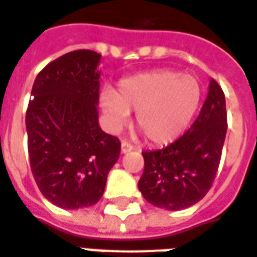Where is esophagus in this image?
Returning <instances> with one entry per match:
<instances>
[{"label":"esophagus","mask_w":257,"mask_h":257,"mask_svg":"<svg viewBox=\"0 0 257 257\" xmlns=\"http://www.w3.org/2000/svg\"><path fill=\"white\" fill-rule=\"evenodd\" d=\"M133 149H134V147H133L131 144H128V142H121V153H128V152H131Z\"/></svg>","instance_id":"obj_1"}]
</instances>
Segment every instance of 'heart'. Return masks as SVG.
Wrapping results in <instances>:
<instances>
[{"mask_svg": "<svg viewBox=\"0 0 257 257\" xmlns=\"http://www.w3.org/2000/svg\"><path fill=\"white\" fill-rule=\"evenodd\" d=\"M201 101V87L192 75L156 69L123 79L117 91L101 93V108L112 126H121L137 110L138 128L152 144L163 145L182 136Z\"/></svg>", "mask_w": 257, "mask_h": 257, "instance_id": "obj_1", "label": "heart"}]
</instances>
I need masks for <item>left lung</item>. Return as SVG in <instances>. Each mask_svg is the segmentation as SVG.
I'll return each mask as SVG.
<instances>
[{"label": "left lung", "mask_w": 257, "mask_h": 257, "mask_svg": "<svg viewBox=\"0 0 257 257\" xmlns=\"http://www.w3.org/2000/svg\"><path fill=\"white\" fill-rule=\"evenodd\" d=\"M226 131L224 93L211 79L207 100L190 128L168 147L142 152L145 168L138 188L144 198L168 211L198 203L216 177Z\"/></svg>", "instance_id": "1"}]
</instances>
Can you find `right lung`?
Listing matches in <instances>:
<instances>
[{
  "mask_svg": "<svg viewBox=\"0 0 257 257\" xmlns=\"http://www.w3.org/2000/svg\"><path fill=\"white\" fill-rule=\"evenodd\" d=\"M101 54L74 50L37 76L26 113L30 166L39 190L64 209L94 205L120 141L98 124Z\"/></svg>",
  "mask_w": 257,
  "mask_h": 257,
  "instance_id": "right-lung-1",
  "label": "right lung"
}]
</instances>
